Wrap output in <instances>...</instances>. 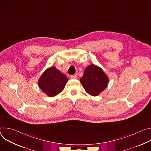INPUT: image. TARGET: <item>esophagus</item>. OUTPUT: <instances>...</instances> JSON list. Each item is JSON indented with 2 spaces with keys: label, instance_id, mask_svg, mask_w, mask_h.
Wrapping results in <instances>:
<instances>
[{
  "label": "esophagus",
  "instance_id": "esophagus-1",
  "mask_svg": "<svg viewBox=\"0 0 151 151\" xmlns=\"http://www.w3.org/2000/svg\"><path fill=\"white\" fill-rule=\"evenodd\" d=\"M77 74H74V75H73V76H71V78L72 79H74V78H77Z\"/></svg>",
  "mask_w": 151,
  "mask_h": 151
}]
</instances>
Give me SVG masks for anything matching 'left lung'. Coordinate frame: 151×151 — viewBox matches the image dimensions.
<instances>
[{
  "instance_id": "left-lung-1",
  "label": "left lung",
  "mask_w": 151,
  "mask_h": 151,
  "mask_svg": "<svg viewBox=\"0 0 151 151\" xmlns=\"http://www.w3.org/2000/svg\"><path fill=\"white\" fill-rule=\"evenodd\" d=\"M80 83L86 92L92 96H98L107 86L108 76L100 67L91 64L85 69Z\"/></svg>"
}]
</instances>
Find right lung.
Returning <instances> with one entry per match:
<instances>
[{
    "mask_svg": "<svg viewBox=\"0 0 151 151\" xmlns=\"http://www.w3.org/2000/svg\"><path fill=\"white\" fill-rule=\"evenodd\" d=\"M68 79L55 66L47 68L38 80L40 88L47 96L53 97L61 92Z\"/></svg>",
    "mask_w": 151,
    "mask_h": 151,
    "instance_id": "obj_1",
    "label": "right lung"
}]
</instances>
